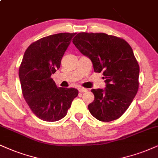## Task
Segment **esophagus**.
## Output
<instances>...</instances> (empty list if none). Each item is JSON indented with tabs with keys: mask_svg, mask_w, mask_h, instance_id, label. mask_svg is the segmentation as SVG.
Returning <instances> with one entry per match:
<instances>
[{
	"mask_svg": "<svg viewBox=\"0 0 158 158\" xmlns=\"http://www.w3.org/2000/svg\"><path fill=\"white\" fill-rule=\"evenodd\" d=\"M78 90L80 92H86L87 91H88V89H85V88H82V87H81V88L78 89Z\"/></svg>",
	"mask_w": 158,
	"mask_h": 158,
	"instance_id": "esophagus-1",
	"label": "esophagus"
}]
</instances>
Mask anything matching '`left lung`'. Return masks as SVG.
Returning a JSON list of instances; mask_svg holds the SVG:
<instances>
[{
	"mask_svg": "<svg viewBox=\"0 0 158 158\" xmlns=\"http://www.w3.org/2000/svg\"><path fill=\"white\" fill-rule=\"evenodd\" d=\"M90 58L95 73L102 72L106 88L91 89L94 100L88 106L101 122L117 119L129 108L139 89V66L130 44L104 33H79L73 40Z\"/></svg>",
	"mask_w": 158,
	"mask_h": 158,
	"instance_id": "obj_1",
	"label": "left lung"
}]
</instances>
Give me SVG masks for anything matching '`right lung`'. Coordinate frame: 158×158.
Masks as SVG:
<instances>
[{"mask_svg": "<svg viewBox=\"0 0 158 158\" xmlns=\"http://www.w3.org/2000/svg\"><path fill=\"white\" fill-rule=\"evenodd\" d=\"M76 34L61 33L42 38L25 50L19 69L24 99L33 113L46 122H56L67 114L77 89L57 87L51 75Z\"/></svg>", "mask_w": 158, "mask_h": 158, "instance_id": "obj_1", "label": "right lung"}]
</instances>
